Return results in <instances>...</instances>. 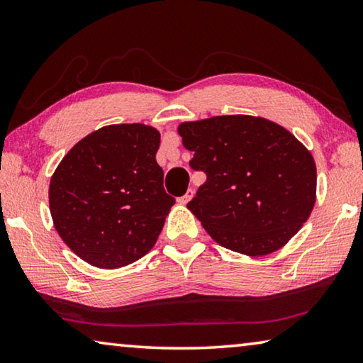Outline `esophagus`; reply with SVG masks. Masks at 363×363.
<instances>
[{
    "label": "esophagus",
    "instance_id": "obj_1",
    "mask_svg": "<svg viewBox=\"0 0 363 363\" xmlns=\"http://www.w3.org/2000/svg\"><path fill=\"white\" fill-rule=\"evenodd\" d=\"M192 196H194V190L192 189H189L187 192H186V195H182L181 199H179V203L181 205H187L190 200H192Z\"/></svg>",
    "mask_w": 363,
    "mask_h": 363
}]
</instances>
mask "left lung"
I'll use <instances>...</instances> for the list:
<instances>
[{
    "label": "left lung",
    "instance_id": "8db88e82",
    "mask_svg": "<svg viewBox=\"0 0 363 363\" xmlns=\"http://www.w3.org/2000/svg\"><path fill=\"white\" fill-rule=\"evenodd\" d=\"M190 167L206 182L187 208L220 247L267 256L291 240L317 199L312 153L284 126L262 116L223 115L184 121Z\"/></svg>",
    "mask_w": 363,
    "mask_h": 363
}]
</instances>
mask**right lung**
<instances>
[{
	"label": "right lung",
	"mask_w": 363,
	"mask_h": 363,
	"mask_svg": "<svg viewBox=\"0 0 363 363\" xmlns=\"http://www.w3.org/2000/svg\"><path fill=\"white\" fill-rule=\"evenodd\" d=\"M160 133L143 123L108 125L72 147L49 182V211L84 262L118 269L153 248L174 199L157 163Z\"/></svg>",
	"instance_id": "right-lung-1"
}]
</instances>
